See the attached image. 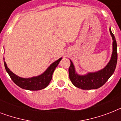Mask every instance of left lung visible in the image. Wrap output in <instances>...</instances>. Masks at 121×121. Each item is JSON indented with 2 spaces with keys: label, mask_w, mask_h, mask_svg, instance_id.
<instances>
[{
  "label": "left lung",
  "mask_w": 121,
  "mask_h": 121,
  "mask_svg": "<svg viewBox=\"0 0 121 121\" xmlns=\"http://www.w3.org/2000/svg\"><path fill=\"white\" fill-rule=\"evenodd\" d=\"M109 31L113 40L112 53L111 60L103 69L95 72H89L82 75L77 73L73 63L70 60V66L68 69L69 77L72 83L76 87L83 90L97 89L105 84V83L114 73L117 61V43L111 28L109 29Z\"/></svg>",
  "instance_id": "1"
}]
</instances>
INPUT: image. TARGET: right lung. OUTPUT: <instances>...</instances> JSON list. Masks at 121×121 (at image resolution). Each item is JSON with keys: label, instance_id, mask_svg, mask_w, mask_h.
<instances>
[{"label": "right lung", "instance_id": "obj_1", "mask_svg": "<svg viewBox=\"0 0 121 121\" xmlns=\"http://www.w3.org/2000/svg\"><path fill=\"white\" fill-rule=\"evenodd\" d=\"M61 59L62 58H60L58 60L51 63L50 66H49L45 72H43L41 75L31 78H22L16 75V74H14L9 70L5 61L4 66L7 72L8 73L11 79L17 86L25 90H39L46 88L49 85L52 79L53 72L59 64V63L60 62Z\"/></svg>", "mask_w": 121, "mask_h": 121}]
</instances>
